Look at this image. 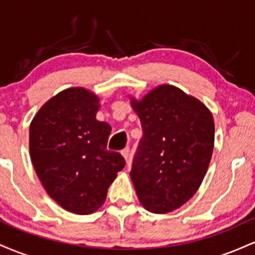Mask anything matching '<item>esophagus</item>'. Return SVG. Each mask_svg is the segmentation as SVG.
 I'll return each instance as SVG.
<instances>
[{"label":"esophagus","instance_id":"34e87169","mask_svg":"<svg viewBox=\"0 0 255 255\" xmlns=\"http://www.w3.org/2000/svg\"><path fill=\"white\" fill-rule=\"evenodd\" d=\"M121 154L125 157L126 162L128 163V160H129V147H126L125 150H122L121 151Z\"/></svg>","mask_w":255,"mask_h":255}]
</instances>
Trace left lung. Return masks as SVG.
I'll return each mask as SVG.
<instances>
[{
  "label": "left lung",
  "mask_w": 255,
  "mask_h": 255,
  "mask_svg": "<svg viewBox=\"0 0 255 255\" xmlns=\"http://www.w3.org/2000/svg\"><path fill=\"white\" fill-rule=\"evenodd\" d=\"M130 104L142 127L130 177L147 211L168 213L203 182L215 146L211 111L172 85H159Z\"/></svg>",
  "instance_id": "left-lung-1"
}]
</instances>
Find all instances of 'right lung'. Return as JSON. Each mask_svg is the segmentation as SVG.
<instances>
[{"label":"right lung","mask_w":255,"mask_h":255,"mask_svg":"<svg viewBox=\"0 0 255 255\" xmlns=\"http://www.w3.org/2000/svg\"><path fill=\"white\" fill-rule=\"evenodd\" d=\"M96 93L84 87L61 91L30 125V156L44 189L75 215L96 212L125 168L119 152L107 150L111 127L96 119Z\"/></svg>","instance_id":"obj_1"}]
</instances>
